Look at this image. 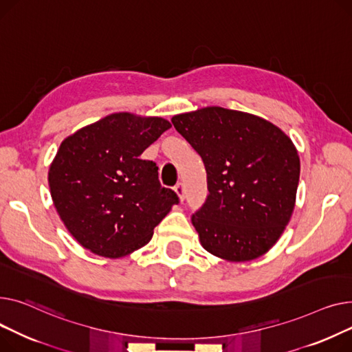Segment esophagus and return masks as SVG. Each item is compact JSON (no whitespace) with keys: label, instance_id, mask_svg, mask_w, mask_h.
Masks as SVG:
<instances>
[{"label":"esophagus","instance_id":"esophagus-1","mask_svg":"<svg viewBox=\"0 0 352 352\" xmlns=\"http://www.w3.org/2000/svg\"><path fill=\"white\" fill-rule=\"evenodd\" d=\"M175 190H176V193H177L180 201H183V200H184V186H183V183H177Z\"/></svg>","mask_w":352,"mask_h":352}]
</instances>
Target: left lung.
<instances>
[{
    "label": "left lung",
    "mask_w": 352,
    "mask_h": 352,
    "mask_svg": "<svg viewBox=\"0 0 352 352\" xmlns=\"http://www.w3.org/2000/svg\"><path fill=\"white\" fill-rule=\"evenodd\" d=\"M172 123L208 173L209 195L192 216L201 245L229 261L265 254L294 210L300 157L292 139L263 118L220 107Z\"/></svg>",
    "instance_id": "8db88e82"
}]
</instances>
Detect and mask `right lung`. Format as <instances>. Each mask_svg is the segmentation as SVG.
Masks as SVG:
<instances>
[{
    "instance_id": "1",
    "label": "right lung",
    "mask_w": 352,
    "mask_h": 352,
    "mask_svg": "<svg viewBox=\"0 0 352 352\" xmlns=\"http://www.w3.org/2000/svg\"><path fill=\"white\" fill-rule=\"evenodd\" d=\"M172 125L163 118L112 113L68 136L51 163L55 209L92 253L119 258L148 244L177 195L159 182L143 151Z\"/></svg>"
}]
</instances>
